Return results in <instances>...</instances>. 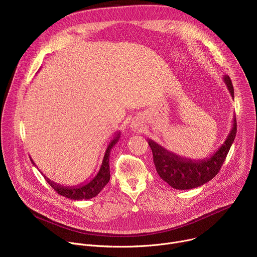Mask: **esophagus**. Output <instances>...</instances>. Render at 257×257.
I'll list each match as a JSON object with an SVG mask.
<instances>
[{"label": "esophagus", "instance_id": "34e87169", "mask_svg": "<svg viewBox=\"0 0 257 257\" xmlns=\"http://www.w3.org/2000/svg\"><path fill=\"white\" fill-rule=\"evenodd\" d=\"M132 128L135 129V130H139V126H138L137 124H133V125H132Z\"/></svg>", "mask_w": 257, "mask_h": 257}]
</instances>
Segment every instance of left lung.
Returning <instances> with one entry per match:
<instances>
[{
	"label": "left lung",
	"mask_w": 257,
	"mask_h": 257,
	"mask_svg": "<svg viewBox=\"0 0 257 257\" xmlns=\"http://www.w3.org/2000/svg\"><path fill=\"white\" fill-rule=\"evenodd\" d=\"M223 79L234 99V88L230 77L225 75ZM232 122V128L225 142L212 155L203 160L196 161L182 158L167 151L154 140L149 139L148 141L153 152L156 170L160 177L171 187L179 190L196 188L210 181L215 175H217L234 142L237 133V122L235 116L233 117Z\"/></svg>",
	"instance_id": "1"
}]
</instances>
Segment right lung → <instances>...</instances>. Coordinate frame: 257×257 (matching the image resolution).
I'll return each instance as SVG.
<instances>
[{
	"instance_id": "1",
	"label": "right lung",
	"mask_w": 257,
	"mask_h": 257,
	"mask_svg": "<svg viewBox=\"0 0 257 257\" xmlns=\"http://www.w3.org/2000/svg\"><path fill=\"white\" fill-rule=\"evenodd\" d=\"M121 136V132H117L114 136V138L109 141L107 144V148L104 152V156L102 158V162L100 165V168L97 172V174L90 180L84 183H81L80 185L76 186H62L60 184H57L54 181H51L49 178H47L41 171L42 175L45 177L47 182L50 184L51 187L60 195L67 197L72 200H82V199H90L95 197L101 189L107 184V182L109 181V177H111V174H109V155H111V152L113 150L116 143L119 141ZM31 160V158H30ZM32 164L35 166L34 162L31 160Z\"/></svg>"
}]
</instances>
